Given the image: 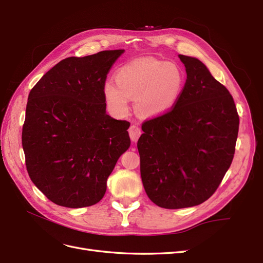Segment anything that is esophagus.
Masks as SVG:
<instances>
[{
    "instance_id": "34e87169",
    "label": "esophagus",
    "mask_w": 263,
    "mask_h": 263,
    "mask_svg": "<svg viewBox=\"0 0 263 263\" xmlns=\"http://www.w3.org/2000/svg\"><path fill=\"white\" fill-rule=\"evenodd\" d=\"M129 134H130V138L132 140V142H137L139 140V138L141 137L142 134V130L139 128L138 125H131L130 129H129Z\"/></svg>"
}]
</instances>
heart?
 I'll use <instances>...</instances> for the list:
<instances>
[{"instance_id":"obj_1","label":"heart","mask_w":263,"mask_h":263,"mask_svg":"<svg viewBox=\"0 0 263 263\" xmlns=\"http://www.w3.org/2000/svg\"><path fill=\"white\" fill-rule=\"evenodd\" d=\"M116 85L103 86L106 105L116 115H125L130 99L145 118H157L174 108L185 89L186 73L173 62L139 58L120 67L115 73Z\"/></svg>"}]
</instances>
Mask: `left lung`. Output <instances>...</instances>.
<instances>
[{"label":"left lung","mask_w":263,"mask_h":263,"mask_svg":"<svg viewBox=\"0 0 263 263\" xmlns=\"http://www.w3.org/2000/svg\"><path fill=\"white\" fill-rule=\"evenodd\" d=\"M179 58L186 71L181 99L144 122L138 142L145 192L166 209L200 205L216 192L234 157L239 125L227 87L198 58Z\"/></svg>","instance_id":"8db88e82"}]
</instances>
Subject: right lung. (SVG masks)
<instances>
[{
    "instance_id": "obj_1",
    "label": "right lung",
    "mask_w": 263,
    "mask_h": 263,
    "mask_svg": "<svg viewBox=\"0 0 263 263\" xmlns=\"http://www.w3.org/2000/svg\"><path fill=\"white\" fill-rule=\"evenodd\" d=\"M123 50L68 57L29 93L23 148L31 181L58 206L82 208L105 195L130 147V123L106 114L103 86Z\"/></svg>"
}]
</instances>
